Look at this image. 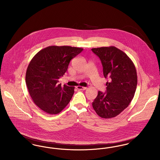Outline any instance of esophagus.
Masks as SVG:
<instances>
[{"mask_svg": "<svg viewBox=\"0 0 160 160\" xmlns=\"http://www.w3.org/2000/svg\"><path fill=\"white\" fill-rule=\"evenodd\" d=\"M77 89H79V90H86L87 89L86 87H83V86H77Z\"/></svg>", "mask_w": 160, "mask_h": 160, "instance_id": "esophagus-1", "label": "esophagus"}]
</instances>
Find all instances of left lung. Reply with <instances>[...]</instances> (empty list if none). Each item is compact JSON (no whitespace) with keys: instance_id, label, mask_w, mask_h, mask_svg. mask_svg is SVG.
<instances>
[{"instance_id":"8db88e82","label":"left lung","mask_w":160,"mask_h":160,"mask_svg":"<svg viewBox=\"0 0 160 160\" xmlns=\"http://www.w3.org/2000/svg\"><path fill=\"white\" fill-rule=\"evenodd\" d=\"M101 61L103 74L108 77L105 93L98 91L92 107L99 116L116 117L128 106L136 90L137 76L132 61L114 46L92 48Z\"/></svg>"}]
</instances>
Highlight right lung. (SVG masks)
Returning <instances> with one entry per match:
<instances>
[{"label":"right lung","mask_w":160,"mask_h":160,"mask_svg":"<svg viewBox=\"0 0 160 160\" xmlns=\"http://www.w3.org/2000/svg\"><path fill=\"white\" fill-rule=\"evenodd\" d=\"M83 48L71 46H48L32 59L26 73V83L34 103L42 111L56 114L68 104L74 87L59 84L71 60Z\"/></svg>","instance_id":"obj_1"}]
</instances>
